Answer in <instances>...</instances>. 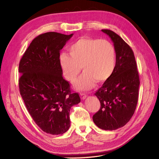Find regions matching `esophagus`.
Segmentation results:
<instances>
[{"instance_id":"34e87169","label":"esophagus","mask_w":159,"mask_h":159,"mask_svg":"<svg viewBox=\"0 0 159 159\" xmlns=\"http://www.w3.org/2000/svg\"><path fill=\"white\" fill-rule=\"evenodd\" d=\"M80 97L81 98V99H84L87 98V95L84 93H80Z\"/></svg>"}]
</instances>
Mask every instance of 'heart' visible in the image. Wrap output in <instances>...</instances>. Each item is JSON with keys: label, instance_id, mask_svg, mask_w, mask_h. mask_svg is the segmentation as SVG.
<instances>
[{"label": "heart", "instance_id": "heart-1", "mask_svg": "<svg viewBox=\"0 0 159 159\" xmlns=\"http://www.w3.org/2000/svg\"><path fill=\"white\" fill-rule=\"evenodd\" d=\"M70 56L63 53L60 56V64L66 79L75 80L81 71L84 72L74 83L76 89L87 90L97 81L103 83L108 80L116 66V51L106 40L81 38L69 48Z\"/></svg>", "mask_w": 159, "mask_h": 159}]
</instances>
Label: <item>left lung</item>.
I'll list each match as a JSON object with an SVG mask.
<instances>
[{"instance_id": "left-lung-1", "label": "left lung", "mask_w": 159, "mask_h": 159, "mask_svg": "<svg viewBox=\"0 0 159 159\" xmlns=\"http://www.w3.org/2000/svg\"><path fill=\"white\" fill-rule=\"evenodd\" d=\"M109 36L116 51V66L111 77L95 95L100 108L93 116L97 126L116 130L126 125L137 106L139 79L134 51L120 36L110 30H102Z\"/></svg>"}]
</instances>
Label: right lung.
I'll return each instance as SVG.
<instances>
[{"mask_svg":"<svg viewBox=\"0 0 159 159\" xmlns=\"http://www.w3.org/2000/svg\"><path fill=\"white\" fill-rule=\"evenodd\" d=\"M73 34L50 32L32 40L19 64V88L28 112L36 124L51 135L63 134L70 127V111L78 104V93H72L62 76L60 50Z\"/></svg>","mask_w":159,"mask_h":159,"instance_id":"right-lung-1","label":"right lung"}]
</instances>
